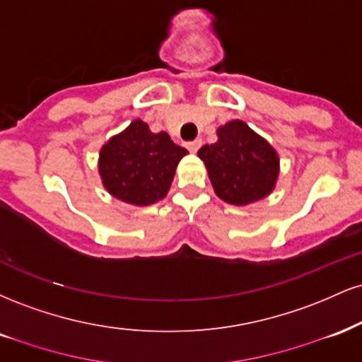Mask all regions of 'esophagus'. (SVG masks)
<instances>
[{"mask_svg": "<svg viewBox=\"0 0 362 362\" xmlns=\"http://www.w3.org/2000/svg\"><path fill=\"white\" fill-rule=\"evenodd\" d=\"M201 146H202L201 139H195V141H190V143H187V149H189L190 153H197V149Z\"/></svg>", "mask_w": 362, "mask_h": 362, "instance_id": "obj_1", "label": "esophagus"}]
</instances>
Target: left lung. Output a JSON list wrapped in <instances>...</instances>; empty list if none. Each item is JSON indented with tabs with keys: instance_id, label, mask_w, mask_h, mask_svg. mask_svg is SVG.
I'll return each mask as SVG.
<instances>
[{
	"instance_id": "1",
	"label": "left lung",
	"mask_w": 362,
	"mask_h": 362,
	"mask_svg": "<svg viewBox=\"0 0 362 362\" xmlns=\"http://www.w3.org/2000/svg\"><path fill=\"white\" fill-rule=\"evenodd\" d=\"M218 141L199 149L216 195L228 204L248 206L276 189L279 155L243 120L218 127Z\"/></svg>"
}]
</instances>
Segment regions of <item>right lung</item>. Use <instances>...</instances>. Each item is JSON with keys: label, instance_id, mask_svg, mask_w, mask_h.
I'll list each match as a JSON object with an SVG mask.
<instances>
[{"label": "right lung", "instance_id": "add662e5", "mask_svg": "<svg viewBox=\"0 0 362 362\" xmlns=\"http://www.w3.org/2000/svg\"><path fill=\"white\" fill-rule=\"evenodd\" d=\"M185 155L187 149L167 132H151L146 122L136 119L100 148L98 173L112 197L132 206H151L167 197Z\"/></svg>", "mask_w": 362, "mask_h": 362}]
</instances>
